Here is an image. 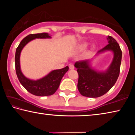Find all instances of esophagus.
<instances>
[{
	"instance_id": "34e87169",
	"label": "esophagus",
	"mask_w": 135,
	"mask_h": 135,
	"mask_svg": "<svg viewBox=\"0 0 135 135\" xmlns=\"http://www.w3.org/2000/svg\"><path fill=\"white\" fill-rule=\"evenodd\" d=\"M69 68L70 70H73L74 68V65H73V64H70V65H69Z\"/></svg>"
}]
</instances>
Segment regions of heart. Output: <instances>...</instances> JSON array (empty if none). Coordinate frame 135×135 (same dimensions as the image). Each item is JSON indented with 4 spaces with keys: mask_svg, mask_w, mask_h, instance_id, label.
<instances>
[{
    "mask_svg": "<svg viewBox=\"0 0 135 135\" xmlns=\"http://www.w3.org/2000/svg\"><path fill=\"white\" fill-rule=\"evenodd\" d=\"M86 46H87V44H86V43H84V44L81 45V47H85ZM92 48H93V49H94V48H95V46H93L92 47Z\"/></svg>",
    "mask_w": 135,
    "mask_h": 135,
    "instance_id": "b5f03b06",
    "label": "heart"
}]
</instances>
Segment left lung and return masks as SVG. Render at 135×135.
Listing matches in <instances>:
<instances>
[{
    "label": "left lung",
    "mask_w": 135,
    "mask_h": 135,
    "mask_svg": "<svg viewBox=\"0 0 135 135\" xmlns=\"http://www.w3.org/2000/svg\"><path fill=\"white\" fill-rule=\"evenodd\" d=\"M107 39L108 44L98 51L93 58L79 61L74 64L79 74L77 88L84 97L98 98L105 94L114 85L119 76L122 52L113 37L108 36ZM107 51L113 53L112 63L105 70H97L91 65L92 60L97 55Z\"/></svg>",
    "instance_id": "1"
}]
</instances>
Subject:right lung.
<instances>
[{
	"label": "right lung",
	"mask_w": 135,
	"mask_h": 135,
	"mask_svg": "<svg viewBox=\"0 0 135 135\" xmlns=\"http://www.w3.org/2000/svg\"><path fill=\"white\" fill-rule=\"evenodd\" d=\"M51 36L48 33H43L29 35L24 38L16 49L15 62V70L18 79L26 89L31 94L38 97H47L53 95L59 88L63 76L68 71L67 66L62 69L51 71L42 78L32 80L24 76L20 66V55L22 49L27 43L36 38H51Z\"/></svg>",
	"instance_id": "add662e5"
}]
</instances>
